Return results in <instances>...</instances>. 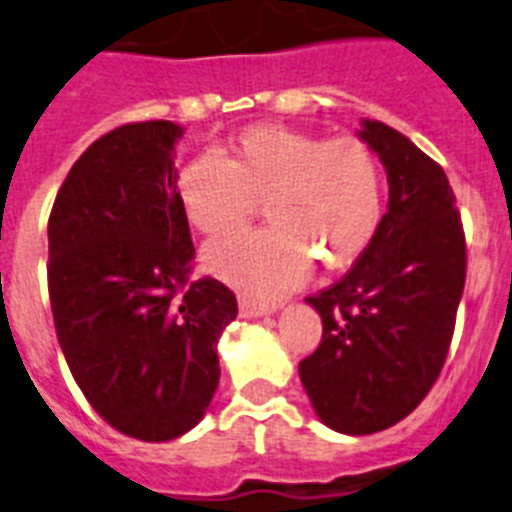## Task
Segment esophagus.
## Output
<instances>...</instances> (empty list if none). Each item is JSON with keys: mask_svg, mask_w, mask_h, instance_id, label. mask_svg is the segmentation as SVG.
I'll use <instances>...</instances> for the list:
<instances>
[{"mask_svg": "<svg viewBox=\"0 0 512 512\" xmlns=\"http://www.w3.org/2000/svg\"><path fill=\"white\" fill-rule=\"evenodd\" d=\"M238 305H240V316L243 318H261V316H272V313H277V305H264L248 298H240Z\"/></svg>", "mask_w": 512, "mask_h": 512, "instance_id": "34e87169", "label": "esophagus"}]
</instances>
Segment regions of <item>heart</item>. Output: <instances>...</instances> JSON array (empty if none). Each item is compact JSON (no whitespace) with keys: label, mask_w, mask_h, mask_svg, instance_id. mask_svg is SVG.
<instances>
[{"label":"heart","mask_w":512,"mask_h":512,"mask_svg":"<svg viewBox=\"0 0 512 512\" xmlns=\"http://www.w3.org/2000/svg\"><path fill=\"white\" fill-rule=\"evenodd\" d=\"M178 196L186 220L204 235L238 230L256 202H266L272 225L214 240L202 264L246 295L272 300L298 287L313 259L336 272L368 251L381 225L383 173L362 139L326 142L264 124L240 131L225 160H191L178 178Z\"/></svg>","instance_id":"1"}]
</instances>
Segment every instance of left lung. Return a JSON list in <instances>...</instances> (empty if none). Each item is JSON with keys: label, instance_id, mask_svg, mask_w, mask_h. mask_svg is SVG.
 <instances>
[{"label": "left lung", "instance_id": "obj_1", "mask_svg": "<svg viewBox=\"0 0 512 512\" xmlns=\"http://www.w3.org/2000/svg\"><path fill=\"white\" fill-rule=\"evenodd\" d=\"M357 137L388 176V207L357 264L305 303L323 336L300 381L323 425L373 435L414 412L438 381L466 282L464 227L448 176L381 121Z\"/></svg>", "mask_w": 512, "mask_h": 512}]
</instances>
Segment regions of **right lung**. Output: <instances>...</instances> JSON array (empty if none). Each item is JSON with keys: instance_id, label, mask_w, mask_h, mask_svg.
<instances>
[{"instance_id": "obj_1", "label": "right lung", "mask_w": 512, "mask_h": 512, "mask_svg": "<svg viewBox=\"0 0 512 512\" xmlns=\"http://www.w3.org/2000/svg\"><path fill=\"white\" fill-rule=\"evenodd\" d=\"M183 126L142 121L80 155L48 217V295L61 352L95 412L129 438L194 430L220 383L217 342L238 316L217 279L186 285L178 196Z\"/></svg>"}]
</instances>
